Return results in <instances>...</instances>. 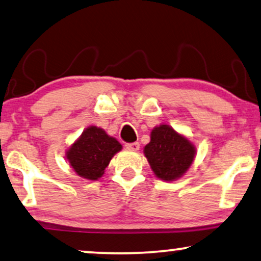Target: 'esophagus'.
<instances>
[{
  "label": "esophagus",
  "instance_id": "34e87169",
  "mask_svg": "<svg viewBox=\"0 0 261 261\" xmlns=\"http://www.w3.org/2000/svg\"><path fill=\"white\" fill-rule=\"evenodd\" d=\"M125 148L127 150H131V151H137V150H139V143L138 142L127 143V144H125Z\"/></svg>",
  "mask_w": 261,
  "mask_h": 261
}]
</instances>
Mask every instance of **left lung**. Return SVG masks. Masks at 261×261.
Instances as JSON below:
<instances>
[{
    "instance_id": "left-lung-1",
    "label": "left lung",
    "mask_w": 261,
    "mask_h": 261,
    "mask_svg": "<svg viewBox=\"0 0 261 261\" xmlns=\"http://www.w3.org/2000/svg\"><path fill=\"white\" fill-rule=\"evenodd\" d=\"M143 151L156 177L168 182L182 177L196 155L193 142L167 124L153 127Z\"/></svg>"
}]
</instances>
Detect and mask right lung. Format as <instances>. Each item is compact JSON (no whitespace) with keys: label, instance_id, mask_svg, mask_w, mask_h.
<instances>
[{"label":"right lung","instance_id":"right-lung-1","mask_svg":"<svg viewBox=\"0 0 261 261\" xmlns=\"http://www.w3.org/2000/svg\"><path fill=\"white\" fill-rule=\"evenodd\" d=\"M122 144L98 126H89L66 151L69 166L80 177L97 181L104 175L112 157Z\"/></svg>","mask_w":261,"mask_h":261}]
</instances>
